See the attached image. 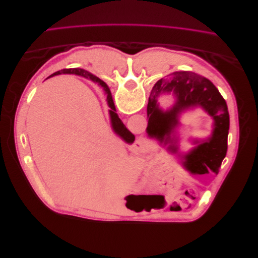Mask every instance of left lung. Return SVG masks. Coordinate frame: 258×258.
Returning a JSON list of instances; mask_svg holds the SVG:
<instances>
[{
  "instance_id": "8db88e82",
  "label": "left lung",
  "mask_w": 258,
  "mask_h": 258,
  "mask_svg": "<svg viewBox=\"0 0 258 258\" xmlns=\"http://www.w3.org/2000/svg\"><path fill=\"white\" fill-rule=\"evenodd\" d=\"M163 93L176 96V104L166 112L157 103V97ZM193 107H202L213 118V131L209 139L183 155V166L192 174H217L228 149L230 117L226 101L210 80L191 71H175L159 80L147 106V133L161 143H172L171 133L178 125V115Z\"/></svg>"
}]
</instances>
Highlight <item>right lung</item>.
<instances>
[{"instance_id": "obj_1", "label": "right lung", "mask_w": 258, "mask_h": 258, "mask_svg": "<svg viewBox=\"0 0 258 258\" xmlns=\"http://www.w3.org/2000/svg\"><path fill=\"white\" fill-rule=\"evenodd\" d=\"M62 73H69V75H77V76H81V77H84L86 79H90L92 80L93 82H96V83H100V85L102 86V87L104 88V90L106 91L107 93V102H108V106L110 107V110H109V114H110V118H111V124H112V128L114 130V132L117 134V136H119L122 140H124L126 143H133L134 140H136V138H134L133 134L126 128V126L122 124V121L119 119L117 113L115 112V106H114V103H113V100H112V95H111V92H110V89L108 88V86L106 85L105 82H103L101 79L96 78L95 76H93L92 73L88 72L87 70H84V69H81V68H69V69H62L59 71H56L54 72L53 75H51L49 78H51L53 76H57V75H62Z\"/></svg>"}]
</instances>
